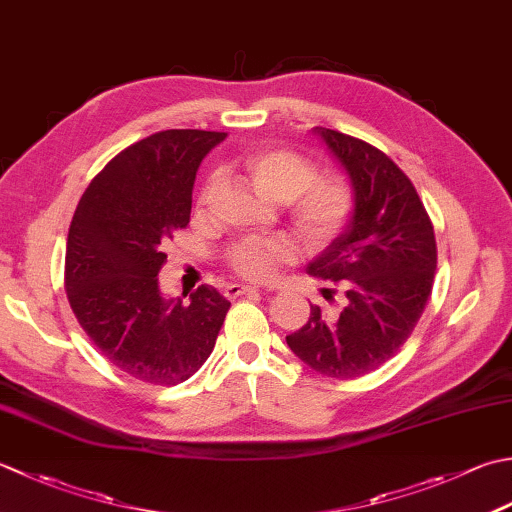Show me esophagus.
Segmentation results:
<instances>
[{
	"instance_id": "obj_1",
	"label": "esophagus",
	"mask_w": 512,
	"mask_h": 512,
	"mask_svg": "<svg viewBox=\"0 0 512 512\" xmlns=\"http://www.w3.org/2000/svg\"><path fill=\"white\" fill-rule=\"evenodd\" d=\"M259 288L257 286H242V284H230L226 286V297L228 299H237L242 295H257Z\"/></svg>"
}]
</instances>
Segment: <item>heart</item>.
I'll return each instance as SVG.
<instances>
[{
  "instance_id": "b5f03b06",
  "label": "heart",
  "mask_w": 512,
  "mask_h": 512,
  "mask_svg": "<svg viewBox=\"0 0 512 512\" xmlns=\"http://www.w3.org/2000/svg\"><path fill=\"white\" fill-rule=\"evenodd\" d=\"M244 170L259 195L288 202V219L306 250L328 248L344 233L355 208L353 188L339 175H317V166L288 148H259L244 157ZM213 175L202 190V204L215 193ZM295 259V246L284 237H248L226 253L228 266L250 282H268L282 264Z\"/></svg>"
}]
</instances>
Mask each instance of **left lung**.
<instances>
[{
    "mask_svg": "<svg viewBox=\"0 0 512 512\" xmlns=\"http://www.w3.org/2000/svg\"><path fill=\"white\" fill-rule=\"evenodd\" d=\"M315 133L346 170L355 208L306 270L342 286L346 304L330 315L310 306L286 344L319 375L353 379L386 364L415 330L435 282V230L413 182L382 150L339 130Z\"/></svg>",
    "mask_w": 512,
    "mask_h": 512,
    "instance_id": "1",
    "label": "left lung"
}]
</instances>
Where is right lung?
I'll return each instance as SVG.
<instances>
[{
    "label": "right lung",
    "instance_id": "add662e5",
    "mask_svg": "<svg viewBox=\"0 0 512 512\" xmlns=\"http://www.w3.org/2000/svg\"><path fill=\"white\" fill-rule=\"evenodd\" d=\"M224 137L173 128L124 148L88 184L68 228L64 286L79 326L110 364L148 384L193 377L230 308L213 286L168 299L157 279L168 239L190 222L197 168Z\"/></svg>",
    "mask_w": 512,
    "mask_h": 512
}]
</instances>
